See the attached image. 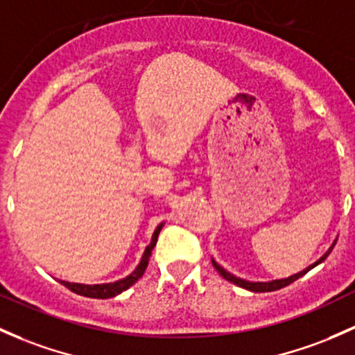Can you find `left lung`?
Here are the masks:
<instances>
[{
	"label": "left lung",
	"mask_w": 355,
	"mask_h": 355,
	"mask_svg": "<svg viewBox=\"0 0 355 355\" xmlns=\"http://www.w3.org/2000/svg\"><path fill=\"white\" fill-rule=\"evenodd\" d=\"M335 243H337V240H335L334 243H331L330 248H328L327 252L323 253V255L320 257V259L316 260L315 263H311V266H309V267H306L304 270L297 272V274L291 275V277H286V279H277V281H268V282H253V281H246V279L236 277V275L230 274V272H227L226 268H223L221 266H219V263L216 262L214 259H211V260H212V266H214L216 270H218L219 274H221L223 277L226 279V281H230V282H233V284H236V286L243 287V289H246V291H252V293H270V291H277V289H282V287L289 286L291 282H294V281H297V279H300V277H303V275L306 274V272H309V270H311V268H315L316 266H320V263H322V262H325L327 257L330 255V252H331V250H334Z\"/></svg>",
	"instance_id": "8db88e82"
}]
</instances>
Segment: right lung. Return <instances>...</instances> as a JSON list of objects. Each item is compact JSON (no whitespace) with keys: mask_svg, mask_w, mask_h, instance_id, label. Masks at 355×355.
<instances>
[{"mask_svg":"<svg viewBox=\"0 0 355 355\" xmlns=\"http://www.w3.org/2000/svg\"><path fill=\"white\" fill-rule=\"evenodd\" d=\"M163 225H165V223H159V225L156 226L155 233H153L151 236V243L144 248V253L143 257H141L139 263H137V267L130 272L128 277L119 279V281L115 282H107V284H80V282H68V281H59V282H61L62 286L68 287L69 291H73V293L80 294V296L95 297V300H107V297H115L117 294L124 293V291H128L130 286L136 284V282L143 277L144 270H146L148 267L149 257H151L153 248H155L156 241H158V234L159 231H162Z\"/></svg>","mask_w":355,"mask_h":355,"instance_id":"right-lung-1","label":"right lung"}]
</instances>
